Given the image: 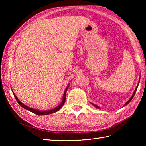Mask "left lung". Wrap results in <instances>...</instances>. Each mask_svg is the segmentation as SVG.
<instances>
[{"label": "left lung", "mask_w": 146, "mask_h": 146, "mask_svg": "<svg viewBox=\"0 0 146 146\" xmlns=\"http://www.w3.org/2000/svg\"><path fill=\"white\" fill-rule=\"evenodd\" d=\"M139 82H140V79H139V83H138V84H137V86H136V88H135V90H134V93H133V94H132V97H131V98L129 99V100L126 102V103L123 105V107H124V106H125V105H127L130 102H131V100H132V99L133 98V97H134V95H135V92H136V91H137V87H138V85H139ZM93 105H94V106L95 107H96L97 108H98V109H100V107H98V105H95V104H94L93 103H91Z\"/></svg>", "instance_id": "left-lung-1"}]
</instances>
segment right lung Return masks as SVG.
Here are the masks:
<instances>
[{
	"mask_svg": "<svg viewBox=\"0 0 146 146\" xmlns=\"http://www.w3.org/2000/svg\"><path fill=\"white\" fill-rule=\"evenodd\" d=\"M69 85H70V83L67 86V87L66 88V89H65V90L64 92V94H63V100H62V102H61V104L59 105H58L56 107H55L54 108H53V109H51V110H39L34 109V108H31V107H29L28 106H27V105H24V104L22 103V102L19 100L18 98L16 97V95L14 94V92L12 91V93H13V94L14 95L15 99H16L17 102H18V104H19L22 107H23L24 108H25V109H26L27 110H29V111H31V112L34 113H35L36 115H49V114H51L52 113L56 112V111L60 110V108L62 107H63V105H64V102H65V100H66V91H67V90H68V88L69 87Z\"/></svg>",
	"mask_w": 146,
	"mask_h": 146,
	"instance_id": "add662e5",
	"label": "right lung"
}]
</instances>
